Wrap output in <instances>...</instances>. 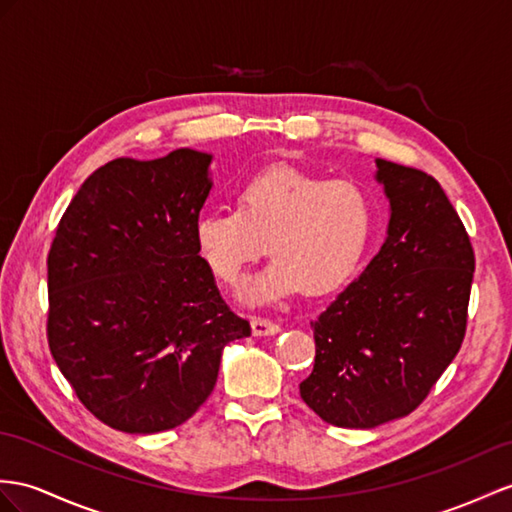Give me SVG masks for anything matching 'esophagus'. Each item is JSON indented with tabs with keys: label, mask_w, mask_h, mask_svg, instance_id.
Wrapping results in <instances>:
<instances>
[{
	"label": "esophagus",
	"mask_w": 512,
	"mask_h": 512,
	"mask_svg": "<svg viewBox=\"0 0 512 512\" xmlns=\"http://www.w3.org/2000/svg\"><path fill=\"white\" fill-rule=\"evenodd\" d=\"M278 332H280L278 323H273L271 319H263V317H252V334L254 336H271Z\"/></svg>",
	"instance_id": "esophagus-1"
}]
</instances>
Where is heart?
Segmentation results:
<instances>
[{
	"instance_id": "b5f03b06",
	"label": "heart",
	"mask_w": 512,
	"mask_h": 512,
	"mask_svg": "<svg viewBox=\"0 0 512 512\" xmlns=\"http://www.w3.org/2000/svg\"><path fill=\"white\" fill-rule=\"evenodd\" d=\"M239 210H204L193 221L199 256L223 284H236L265 252L269 267L249 280L247 304H273L299 291L332 293L365 258L376 223L373 197L354 180H328L271 167L245 180Z\"/></svg>"
}]
</instances>
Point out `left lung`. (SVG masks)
Instances as JSON below:
<instances>
[{
    "instance_id": "left-lung-1",
    "label": "left lung",
    "mask_w": 512,
    "mask_h": 512,
    "mask_svg": "<svg viewBox=\"0 0 512 512\" xmlns=\"http://www.w3.org/2000/svg\"><path fill=\"white\" fill-rule=\"evenodd\" d=\"M389 199L380 252L323 310L302 400L332 426L369 430L426 400L463 343L473 249L441 184L376 158Z\"/></svg>"
}]
</instances>
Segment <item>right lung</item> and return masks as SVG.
Wrapping results in <instances>:
<instances>
[{
	"mask_svg": "<svg viewBox=\"0 0 512 512\" xmlns=\"http://www.w3.org/2000/svg\"><path fill=\"white\" fill-rule=\"evenodd\" d=\"M213 154L182 147L93 171L47 256V341L80 402L130 434L178 428L217 384L223 347L252 334L223 302L193 221Z\"/></svg>",
	"mask_w": 512,
	"mask_h": 512,
	"instance_id": "right-lung-1",
	"label": "right lung"
}]
</instances>
